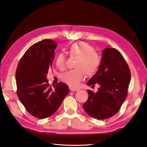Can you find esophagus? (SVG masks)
Masks as SVG:
<instances>
[{"label": "esophagus", "instance_id": "1", "mask_svg": "<svg viewBox=\"0 0 147 147\" xmlns=\"http://www.w3.org/2000/svg\"><path fill=\"white\" fill-rule=\"evenodd\" d=\"M70 90L71 91H77L79 90V88H74V87H70Z\"/></svg>", "mask_w": 147, "mask_h": 147}]
</instances>
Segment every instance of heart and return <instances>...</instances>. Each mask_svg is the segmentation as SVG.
Masks as SVG:
<instances>
[{
    "mask_svg": "<svg viewBox=\"0 0 147 147\" xmlns=\"http://www.w3.org/2000/svg\"><path fill=\"white\" fill-rule=\"evenodd\" d=\"M68 52L71 56L78 57L75 65V68L77 69L63 74L61 79L70 86L76 87L84 79L86 74L91 76L96 72L100 65V59L93 47L85 42L71 44L69 47ZM65 65V56L63 53L59 54L56 58V66L63 70Z\"/></svg>",
    "mask_w": 147,
    "mask_h": 147,
    "instance_id": "obj_1",
    "label": "heart"
}]
</instances>
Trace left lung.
<instances>
[{"mask_svg": "<svg viewBox=\"0 0 147 147\" xmlns=\"http://www.w3.org/2000/svg\"><path fill=\"white\" fill-rule=\"evenodd\" d=\"M131 77L120 52L114 48L104 49L97 72L87 82L91 87L97 83L100 87L96 93L88 90V99L83 104L85 111L98 120L115 115L127 97Z\"/></svg>", "mask_w": 147, "mask_h": 147, "instance_id": "8db88e82", "label": "left lung"}]
</instances>
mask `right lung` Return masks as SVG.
<instances>
[{
  "label": "right lung",
  "instance_id": "right-lung-1",
  "mask_svg": "<svg viewBox=\"0 0 147 147\" xmlns=\"http://www.w3.org/2000/svg\"><path fill=\"white\" fill-rule=\"evenodd\" d=\"M56 47V41L49 39L34 43L25 52L16 68L18 98L27 112L38 118L53 115L69 92L65 83L51 88L47 79Z\"/></svg>",
  "mask_w": 147,
  "mask_h": 147
}]
</instances>
